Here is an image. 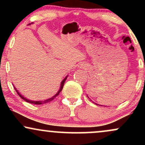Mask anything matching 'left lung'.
Returning a JSON list of instances; mask_svg holds the SVG:
<instances>
[{
	"label": "left lung",
	"mask_w": 145,
	"mask_h": 145,
	"mask_svg": "<svg viewBox=\"0 0 145 145\" xmlns=\"http://www.w3.org/2000/svg\"><path fill=\"white\" fill-rule=\"evenodd\" d=\"M87 97H88V96H87ZM88 98H89V97H88Z\"/></svg>",
	"instance_id": "8db88e82"
}]
</instances>
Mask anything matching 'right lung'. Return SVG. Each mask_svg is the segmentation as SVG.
Instances as JSON below:
<instances>
[{"instance_id":"1","label":"right lung","mask_w":145,"mask_h":145,"mask_svg":"<svg viewBox=\"0 0 145 145\" xmlns=\"http://www.w3.org/2000/svg\"><path fill=\"white\" fill-rule=\"evenodd\" d=\"M67 76H66L65 78H64V79H63V80L62 81V82H61V87H60V89H59V91H58L57 92V93H56L55 95H54L52 97H51V98H49V99H46V100H44V101H32V100H29V99H26V97H23L22 95L19 92H18V91L17 89H16V87H14V89H15V90H16V92H17V93L18 94V95L20 96V97L22 99H24V101H26V102H29V103H31V104H46V103H49V102H50L51 101H52L53 99H54V98H55L56 96L57 95H59V94L60 93V92H61V91H62V89H63V86H64V84H65V80H66V79H67Z\"/></svg>"}]
</instances>
